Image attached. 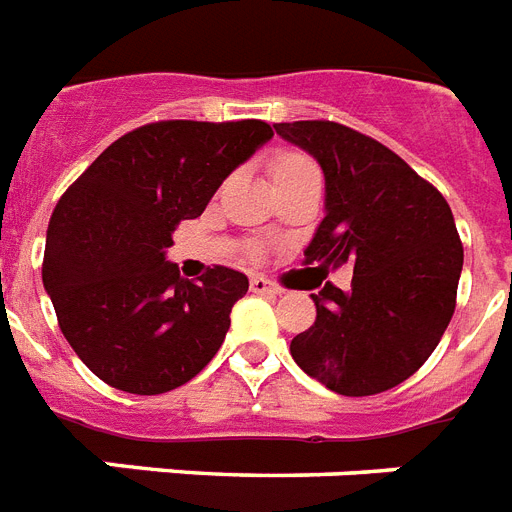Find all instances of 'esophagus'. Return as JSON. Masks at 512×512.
Returning <instances> with one entry per match:
<instances>
[{
  "label": "esophagus",
  "mask_w": 512,
  "mask_h": 512,
  "mask_svg": "<svg viewBox=\"0 0 512 512\" xmlns=\"http://www.w3.org/2000/svg\"><path fill=\"white\" fill-rule=\"evenodd\" d=\"M251 290L253 293H280V288L277 285H272V282L267 280V277H251Z\"/></svg>",
  "instance_id": "esophagus-1"
}]
</instances>
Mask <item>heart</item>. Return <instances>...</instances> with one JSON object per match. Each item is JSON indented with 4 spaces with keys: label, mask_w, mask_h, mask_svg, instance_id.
<instances>
[{
    "label": "heart",
    "mask_w": 512,
    "mask_h": 512,
    "mask_svg": "<svg viewBox=\"0 0 512 512\" xmlns=\"http://www.w3.org/2000/svg\"><path fill=\"white\" fill-rule=\"evenodd\" d=\"M306 169H317L312 158H306L304 153H296V150H282L272 161V179L290 177V174H298V171Z\"/></svg>",
    "instance_id": "b5f03b06"
}]
</instances>
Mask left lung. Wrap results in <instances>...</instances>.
Returning <instances> with one entry per match:
<instances>
[{
	"mask_svg": "<svg viewBox=\"0 0 512 512\" xmlns=\"http://www.w3.org/2000/svg\"><path fill=\"white\" fill-rule=\"evenodd\" d=\"M282 140L317 158L325 219L304 251L320 272L354 267L351 288L325 282L317 320L290 341L296 365L343 396L388 391L418 372L455 314L463 243L431 182L372 140L335 121L275 124Z\"/></svg>",
	"mask_w": 512,
	"mask_h": 512,
	"instance_id": "1",
	"label": "left lung"
}]
</instances>
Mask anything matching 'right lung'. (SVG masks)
<instances>
[{"label":"right lung","mask_w":512,"mask_h":512,"mask_svg":"<svg viewBox=\"0 0 512 512\" xmlns=\"http://www.w3.org/2000/svg\"><path fill=\"white\" fill-rule=\"evenodd\" d=\"M272 126L155 121L124 134L63 192L47 227L42 280L79 359L126 394H166L214 359L248 277L230 267L182 280L166 248L206 211Z\"/></svg>","instance_id":"add662e5"}]
</instances>
